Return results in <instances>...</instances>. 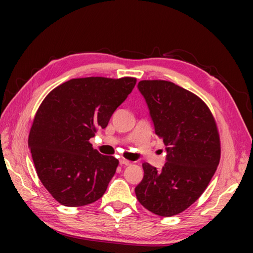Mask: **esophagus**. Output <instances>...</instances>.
Masks as SVG:
<instances>
[{
  "label": "esophagus",
  "mask_w": 253,
  "mask_h": 253,
  "mask_svg": "<svg viewBox=\"0 0 253 253\" xmlns=\"http://www.w3.org/2000/svg\"><path fill=\"white\" fill-rule=\"evenodd\" d=\"M119 164L127 166V165H129V164H130V162H129V161H127V160H124V158H122V160H119Z\"/></svg>",
  "instance_id": "esophagus-1"
}]
</instances>
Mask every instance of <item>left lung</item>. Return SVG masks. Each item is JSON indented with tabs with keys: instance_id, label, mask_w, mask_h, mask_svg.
Here are the masks:
<instances>
[{
	"instance_id": "8db88e82",
	"label": "left lung",
	"mask_w": 253,
	"mask_h": 253,
	"mask_svg": "<svg viewBox=\"0 0 253 253\" xmlns=\"http://www.w3.org/2000/svg\"><path fill=\"white\" fill-rule=\"evenodd\" d=\"M155 134L163 138L166 163L157 169L144 163L135 187L139 203L161 216H172L205 191L220 162V138L208 106L170 81H139Z\"/></svg>"
}]
</instances>
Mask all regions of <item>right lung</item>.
I'll return each instance as SVG.
<instances>
[{
  "instance_id": "right-lung-1",
  "label": "right lung",
  "mask_w": 253,
  "mask_h": 253,
  "mask_svg": "<svg viewBox=\"0 0 253 253\" xmlns=\"http://www.w3.org/2000/svg\"><path fill=\"white\" fill-rule=\"evenodd\" d=\"M136 84V79L104 77L71 79L42 101L29 135L37 174L66 207L100 199L116 173L118 160L92 148L89 139L106 128Z\"/></svg>"
}]
</instances>
